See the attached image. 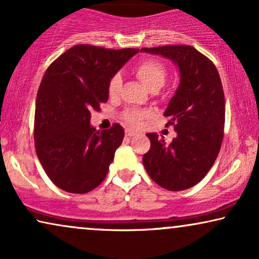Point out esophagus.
Instances as JSON below:
<instances>
[{
  "label": "esophagus",
  "instance_id": "34e87169",
  "mask_svg": "<svg viewBox=\"0 0 259 259\" xmlns=\"http://www.w3.org/2000/svg\"><path fill=\"white\" fill-rule=\"evenodd\" d=\"M125 133H126L127 137H134V136H137V134H138L137 131L133 130V128H126Z\"/></svg>",
  "mask_w": 259,
  "mask_h": 259
}]
</instances>
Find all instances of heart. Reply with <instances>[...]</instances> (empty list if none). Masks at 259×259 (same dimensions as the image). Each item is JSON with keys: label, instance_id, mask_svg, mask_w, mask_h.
<instances>
[{"label": "heart", "instance_id": "obj_1", "mask_svg": "<svg viewBox=\"0 0 259 259\" xmlns=\"http://www.w3.org/2000/svg\"><path fill=\"white\" fill-rule=\"evenodd\" d=\"M134 73L139 77V80L145 84L147 90L157 92L164 86L166 77H167V70L166 67L160 61L155 59H146L140 61L134 67ZM122 79L119 73H116L109 79L108 82V94L109 97H116L121 90ZM147 113L140 111L138 108H128L122 113V119L131 126H140Z\"/></svg>", "mask_w": 259, "mask_h": 259}]
</instances>
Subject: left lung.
I'll use <instances>...</instances> for the list:
<instances>
[{
	"label": "left lung",
	"instance_id": "1",
	"mask_svg": "<svg viewBox=\"0 0 259 259\" xmlns=\"http://www.w3.org/2000/svg\"><path fill=\"white\" fill-rule=\"evenodd\" d=\"M177 63L180 83L164 113L177 137L169 145L147 133L151 148L143 164L150 178L168 191L197 185L213 165L224 137L225 99L214 63L191 46L141 48Z\"/></svg>",
	"mask_w": 259,
	"mask_h": 259
}]
</instances>
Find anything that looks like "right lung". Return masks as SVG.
Returning a JSON list of instances; mask_svg holds the SVG:
<instances>
[{
	"label": "right lung",
	"instance_id": "1",
	"mask_svg": "<svg viewBox=\"0 0 259 259\" xmlns=\"http://www.w3.org/2000/svg\"><path fill=\"white\" fill-rule=\"evenodd\" d=\"M138 52L76 45L46 70L35 105V150L59 189L87 193L107 176L125 132L119 123L97 131L91 112L107 102L109 79Z\"/></svg>",
	"mask_w": 259,
	"mask_h": 259
}]
</instances>
